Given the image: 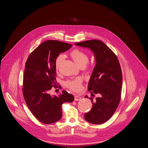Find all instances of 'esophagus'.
<instances>
[{"mask_svg": "<svg viewBox=\"0 0 148 148\" xmlns=\"http://www.w3.org/2000/svg\"><path fill=\"white\" fill-rule=\"evenodd\" d=\"M81 99H82L81 98V97H79V96H77V95H75V97H74V100H75V101L80 100Z\"/></svg>", "mask_w": 148, "mask_h": 148, "instance_id": "1", "label": "esophagus"}]
</instances>
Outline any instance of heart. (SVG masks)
<instances>
[{
    "mask_svg": "<svg viewBox=\"0 0 148 148\" xmlns=\"http://www.w3.org/2000/svg\"><path fill=\"white\" fill-rule=\"evenodd\" d=\"M70 56L74 61L81 67H85L89 61L88 55L81 50L75 49L72 50ZM64 59L63 54H59L56 58L55 65L56 69H58ZM82 79L78 77L74 79L67 80L65 83L67 87L74 91H79L82 89Z\"/></svg>",
    "mask_w": 148,
    "mask_h": 148,
    "instance_id": "obj_1",
    "label": "heart"
}]
</instances>
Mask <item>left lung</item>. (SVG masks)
Instances as JSON below:
<instances>
[{
  "instance_id": "1",
  "label": "left lung",
  "mask_w": 148,
  "mask_h": 148,
  "mask_svg": "<svg viewBox=\"0 0 148 148\" xmlns=\"http://www.w3.org/2000/svg\"><path fill=\"white\" fill-rule=\"evenodd\" d=\"M75 44L91 49L96 60L88 90L92 97L99 94V97L95 99L89 98L92 107L84 114V119L94 124L104 123L115 113L120 101L123 77L119 60L112 50L100 40H91ZM85 98H88L87 96Z\"/></svg>"
}]
</instances>
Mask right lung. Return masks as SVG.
Here are the masks:
<instances>
[{"mask_svg":"<svg viewBox=\"0 0 148 148\" xmlns=\"http://www.w3.org/2000/svg\"><path fill=\"white\" fill-rule=\"evenodd\" d=\"M71 47V44L57 40L46 41L33 50L25 63L23 96L31 112L44 124L60 120L62 116V104L74 99L65 90L57 96L49 94L51 88L56 86V58Z\"/></svg>","mask_w":148,"mask_h":148,"instance_id":"right-lung-1","label":"right lung"}]
</instances>
